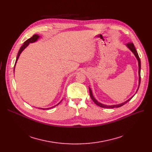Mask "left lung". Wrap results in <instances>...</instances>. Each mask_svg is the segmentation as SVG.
Returning a JSON list of instances; mask_svg holds the SVG:
<instances>
[{
  "mask_svg": "<svg viewBox=\"0 0 152 152\" xmlns=\"http://www.w3.org/2000/svg\"><path fill=\"white\" fill-rule=\"evenodd\" d=\"M126 46L129 48V49L131 50V52L134 54V55L135 56V57H136L137 61H138V64H139V86H138V88H137V90L136 91V92H137L138 89H139V86H140V68H141V64H140V58L139 57V55L137 53V52L136 50V49H135V48L134 47V45L133 44V43H131V42H129V43H127L126 44ZM89 94H90V96L92 99V100L94 101V102L97 105L102 107V108H118V107H120L123 105H124V104H126V103L128 102L129 100H131V99L134 97V95L132 97H131L129 99H128L127 100H126V102L122 103H120V104H118V105H104V104H102V103L99 102L96 99H95L94 98V97L92 95V90L90 88V87H89Z\"/></svg>",
  "mask_w": 152,
  "mask_h": 152,
  "instance_id": "left-lung-1",
  "label": "left lung"
}]
</instances>
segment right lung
Segmentation results:
<instances>
[{"label": "right lung", "mask_w": 152, "mask_h": 152, "mask_svg": "<svg viewBox=\"0 0 152 152\" xmlns=\"http://www.w3.org/2000/svg\"><path fill=\"white\" fill-rule=\"evenodd\" d=\"M39 38V36H38L37 34H34V35H33V37H31V38H29V39H28L27 41H26L25 42H24V44H23V45L20 47V50H19V52H18V55H17V59H16V61H15V66H14V70H15V65H16V63H17V61H18V58H19V57H20V54H21V53L23 52V50L25 49V48L29 44V43H33V42H36L37 40ZM59 103H58L57 105H56L55 106H57V105H58ZM55 106H54V107H55ZM53 107H51V108H53ZM41 108V109H42V110H47V109H49V108Z\"/></svg>", "instance_id": "right-lung-1"}]
</instances>
